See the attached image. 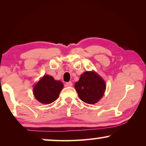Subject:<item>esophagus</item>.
<instances>
[{
	"label": "esophagus",
	"mask_w": 146,
	"mask_h": 146,
	"mask_svg": "<svg viewBox=\"0 0 146 146\" xmlns=\"http://www.w3.org/2000/svg\"><path fill=\"white\" fill-rule=\"evenodd\" d=\"M66 86L67 87L72 86V82H68L66 83Z\"/></svg>",
	"instance_id": "34e87169"
}]
</instances>
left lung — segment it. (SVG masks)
Listing matches in <instances>:
<instances>
[{"label":"left lung","mask_w":146,"mask_h":146,"mask_svg":"<svg viewBox=\"0 0 146 146\" xmlns=\"http://www.w3.org/2000/svg\"><path fill=\"white\" fill-rule=\"evenodd\" d=\"M74 86L81 100L90 104L96 103L102 97L106 90L104 81L94 72L82 74Z\"/></svg>","instance_id":"1"}]
</instances>
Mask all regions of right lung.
<instances>
[{"mask_svg":"<svg viewBox=\"0 0 146 146\" xmlns=\"http://www.w3.org/2000/svg\"><path fill=\"white\" fill-rule=\"evenodd\" d=\"M63 88L61 81L55 80L50 76H44L34 87V95L42 104H50L56 100Z\"/></svg>","mask_w":146,"mask_h":146,"instance_id":"right-lung-1","label":"right lung"}]
</instances>
